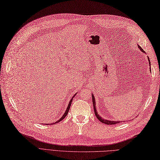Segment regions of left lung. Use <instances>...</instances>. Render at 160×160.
Wrapping results in <instances>:
<instances>
[{
	"label": "left lung",
	"instance_id": "obj_1",
	"mask_svg": "<svg viewBox=\"0 0 160 160\" xmlns=\"http://www.w3.org/2000/svg\"><path fill=\"white\" fill-rule=\"evenodd\" d=\"M138 48H140V50H141V51L142 52H144V51L143 50V49L140 47V46L138 45ZM148 60H149V66H151L150 65V60H149V57L148 56ZM92 102H93V106H94V114H95V115H96V118H98V119L101 122H102L103 123H106V124H108V125H113V124H116V123H120V121H110V120H104V119H103V118L101 117V116H99V114H98V112H96V102H95V98H94V95L93 94H92Z\"/></svg>",
	"mask_w": 160,
	"mask_h": 160
}]
</instances>
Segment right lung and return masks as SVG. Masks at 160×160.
I'll list each match as a JSON object with an SVG mask.
<instances>
[{"label":"right lung","mask_w":160,"mask_h":160,"mask_svg":"<svg viewBox=\"0 0 160 160\" xmlns=\"http://www.w3.org/2000/svg\"><path fill=\"white\" fill-rule=\"evenodd\" d=\"M76 95V94H75ZM75 95L73 96V98L75 96ZM73 98H72L71 100H70V102H69V104H68V106L67 107V109H66V112H65V113L64 114V115L62 116V117L60 119L58 120V121H57L56 122H54V123H58V122H59L60 121H61V120H62L64 118L67 116V114H68V111H69V109H70V106H71V103H72V99H73ZM52 123V124H53ZM46 124H47V123H46Z\"/></svg>","instance_id":"add662e5"}]
</instances>
